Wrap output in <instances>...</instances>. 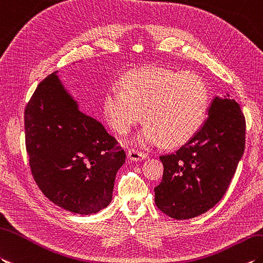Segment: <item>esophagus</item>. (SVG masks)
I'll list each match as a JSON object with an SVG mask.
<instances>
[{
  "mask_svg": "<svg viewBox=\"0 0 263 263\" xmlns=\"http://www.w3.org/2000/svg\"><path fill=\"white\" fill-rule=\"evenodd\" d=\"M127 158H129V160L131 161H141L146 159V158H148V155H145L144 152L131 149L129 150V152H127Z\"/></svg>",
  "mask_w": 263,
  "mask_h": 263,
  "instance_id": "34e87169",
  "label": "esophagus"
}]
</instances>
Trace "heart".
Masks as SVG:
<instances>
[{
    "mask_svg": "<svg viewBox=\"0 0 263 263\" xmlns=\"http://www.w3.org/2000/svg\"><path fill=\"white\" fill-rule=\"evenodd\" d=\"M121 88H109L104 97V114L113 130L129 132L143 119L148 122L134 138L141 146L186 143L203 124L209 90L193 72L146 67L126 74Z\"/></svg>",
    "mask_w": 263,
    "mask_h": 263,
    "instance_id": "heart-1",
    "label": "heart"
}]
</instances>
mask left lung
<instances>
[{"label":"left lung","instance_id":"left-lung-1","mask_svg":"<svg viewBox=\"0 0 263 263\" xmlns=\"http://www.w3.org/2000/svg\"><path fill=\"white\" fill-rule=\"evenodd\" d=\"M246 145V120L230 94L215 95L198 132L175 154L161 156L163 176L155 188L158 209L188 219L214 207L229 188Z\"/></svg>","mask_w":263,"mask_h":263}]
</instances>
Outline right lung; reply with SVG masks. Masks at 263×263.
I'll list each match as a JSON object with an SVG mask.
<instances>
[{
  "label": "right lung",
  "mask_w": 263,
  "mask_h": 263,
  "mask_svg": "<svg viewBox=\"0 0 263 263\" xmlns=\"http://www.w3.org/2000/svg\"><path fill=\"white\" fill-rule=\"evenodd\" d=\"M26 146L33 178L53 204L89 215L112 200L125 152L100 121L85 114L58 71L42 81L24 111Z\"/></svg>",
  "instance_id": "add662e5"
}]
</instances>
